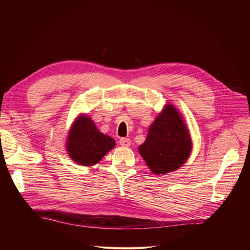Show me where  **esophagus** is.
<instances>
[{"label":"esophagus","mask_w":250,"mask_h":250,"mask_svg":"<svg viewBox=\"0 0 250 250\" xmlns=\"http://www.w3.org/2000/svg\"><path fill=\"white\" fill-rule=\"evenodd\" d=\"M120 145L123 147H129L130 140L128 138H122V139H120Z\"/></svg>","instance_id":"obj_1"}]
</instances>
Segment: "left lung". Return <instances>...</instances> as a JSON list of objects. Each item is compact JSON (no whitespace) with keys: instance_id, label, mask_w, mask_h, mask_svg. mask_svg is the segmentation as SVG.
Instances as JSON below:
<instances>
[{"instance_id":"1","label":"left lung","mask_w":250,"mask_h":250,"mask_svg":"<svg viewBox=\"0 0 250 250\" xmlns=\"http://www.w3.org/2000/svg\"><path fill=\"white\" fill-rule=\"evenodd\" d=\"M192 148L188 128L179 111L166 104L150 125L139 152L154 174H166L187 162Z\"/></svg>"}]
</instances>
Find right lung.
I'll use <instances>...</instances> for the list:
<instances>
[{
  "label": "right lung",
  "instance_id": "right-lung-1",
  "mask_svg": "<svg viewBox=\"0 0 250 250\" xmlns=\"http://www.w3.org/2000/svg\"><path fill=\"white\" fill-rule=\"evenodd\" d=\"M115 146V141L100 133L88 115H79L71 126L67 152L71 159L82 166L97 164Z\"/></svg>",
  "mask_w": 250,
  "mask_h": 250
}]
</instances>
